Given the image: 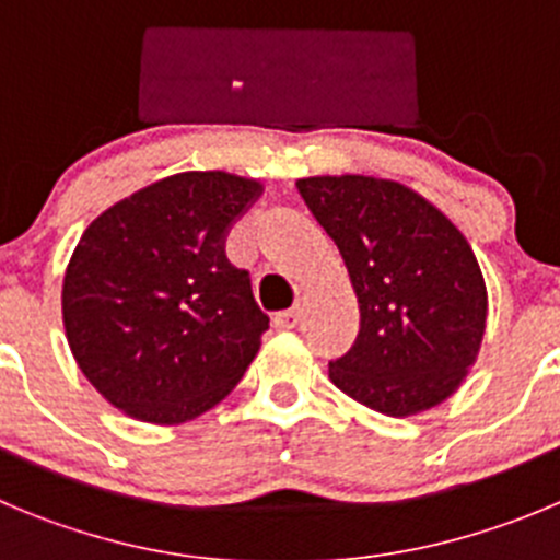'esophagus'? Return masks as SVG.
<instances>
[{
	"instance_id": "1",
	"label": "esophagus",
	"mask_w": 560,
	"mask_h": 560,
	"mask_svg": "<svg viewBox=\"0 0 560 560\" xmlns=\"http://www.w3.org/2000/svg\"><path fill=\"white\" fill-rule=\"evenodd\" d=\"M298 323H301V306H292V310L279 312V315L273 317V326L281 328V331H290V328H295Z\"/></svg>"
}]
</instances>
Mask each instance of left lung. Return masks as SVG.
Listing matches in <instances>:
<instances>
[{
	"label": "left lung",
	"instance_id": "left-lung-1",
	"mask_svg": "<svg viewBox=\"0 0 560 560\" xmlns=\"http://www.w3.org/2000/svg\"><path fill=\"white\" fill-rule=\"evenodd\" d=\"M298 192L342 254L359 334L328 378L359 404L409 417L451 398L486 328L467 237L431 201L373 176H310Z\"/></svg>",
	"mask_w": 560,
	"mask_h": 560
}]
</instances>
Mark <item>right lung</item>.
<instances>
[{
  "label": "right lung",
  "mask_w": 560,
  "mask_h": 560,
  "mask_svg": "<svg viewBox=\"0 0 560 560\" xmlns=\"http://www.w3.org/2000/svg\"><path fill=\"white\" fill-rule=\"evenodd\" d=\"M262 187L223 171L154 182L96 218L62 279L77 364L115 409L176 425L221 404L268 315L223 237Z\"/></svg>",
  "instance_id": "right-lung-1"
}]
</instances>
